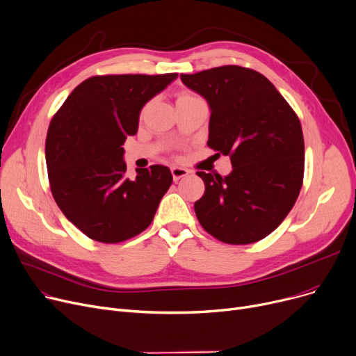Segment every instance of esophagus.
Instances as JSON below:
<instances>
[{
    "label": "esophagus",
    "instance_id": "34e87169",
    "mask_svg": "<svg viewBox=\"0 0 356 356\" xmlns=\"http://www.w3.org/2000/svg\"><path fill=\"white\" fill-rule=\"evenodd\" d=\"M191 172L188 170V168H183V167H172V176H173V180L177 181L179 179L188 176Z\"/></svg>",
    "mask_w": 356,
    "mask_h": 356
}]
</instances>
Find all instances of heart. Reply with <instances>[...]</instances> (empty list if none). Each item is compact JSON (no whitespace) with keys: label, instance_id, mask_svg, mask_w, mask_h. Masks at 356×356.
I'll return each mask as SVG.
<instances>
[{"label":"heart","instance_id":"b5f03b06","mask_svg":"<svg viewBox=\"0 0 356 356\" xmlns=\"http://www.w3.org/2000/svg\"><path fill=\"white\" fill-rule=\"evenodd\" d=\"M196 97L192 95V93L189 92H180L179 97H177V101H188V99H195Z\"/></svg>","mask_w":356,"mask_h":356}]
</instances>
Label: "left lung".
<instances>
[{"mask_svg":"<svg viewBox=\"0 0 356 356\" xmlns=\"http://www.w3.org/2000/svg\"><path fill=\"white\" fill-rule=\"evenodd\" d=\"M180 79L208 101V145L232 164L225 177L196 173L204 183L195 202L200 225L234 245L266 238L289 215L303 184L305 140L296 112L252 69L229 65L181 73Z\"/></svg>","mask_w":356,"mask_h":356,"instance_id":"8db88e82","label":"left lung"}]
</instances>
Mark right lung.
Returning <instances> with one entry per match:
<instances>
[{
    "label": "right lung",
    "mask_w": 356,
    "mask_h": 356,
    "mask_svg": "<svg viewBox=\"0 0 356 356\" xmlns=\"http://www.w3.org/2000/svg\"><path fill=\"white\" fill-rule=\"evenodd\" d=\"M176 78L177 73L92 76L53 117L46 137L51 195L90 239L117 244L152 223L173 176L168 167L154 164L128 179L122 144L137 134L143 106Z\"/></svg>",
    "instance_id": "1"
}]
</instances>
